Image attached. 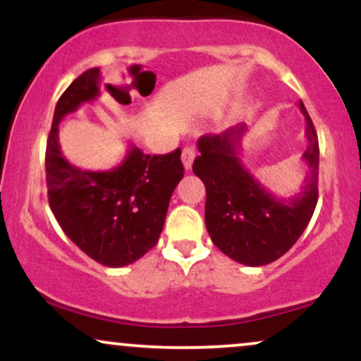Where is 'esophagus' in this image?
Wrapping results in <instances>:
<instances>
[{"instance_id":"34e87169","label":"esophagus","mask_w":361,"mask_h":361,"mask_svg":"<svg viewBox=\"0 0 361 361\" xmlns=\"http://www.w3.org/2000/svg\"><path fill=\"white\" fill-rule=\"evenodd\" d=\"M197 157V151H195L193 146H186L181 152V161H183V166L185 169H192L193 159Z\"/></svg>"}]
</instances>
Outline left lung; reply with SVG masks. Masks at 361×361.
Segmentation results:
<instances>
[{"label":"left lung","instance_id":"8db88e82","mask_svg":"<svg viewBox=\"0 0 361 361\" xmlns=\"http://www.w3.org/2000/svg\"><path fill=\"white\" fill-rule=\"evenodd\" d=\"M307 176L300 192L290 198L275 197L255 180L239 157L246 126L198 139L200 156L193 173L207 190L205 226L224 255L247 267H263L283 256L305 231L316 209L319 190V142L304 103Z\"/></svg>","mask_w":361,"mask_h":361}]
</instances>
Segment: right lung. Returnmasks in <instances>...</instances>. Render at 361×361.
<instances>
[{
    "label": "right lung",
    "mask_w": 361,
    "mask_h": 361,
    "mask_svg": "<svg viewBox=\"0 0 361 361\" xmlns=\"http://www.w3.org/2000/svg\"><path fill=\"white\" fill-rule=\"evenodd\" d=\"M100 80V69H88L61 94L45 149V178L49 205L66 235L91 259L120 268L156 246L185 168L180 147L151 156L132 146L109 171H86L62 156L59 122L81 103L97 100Z\"/></svg>",
    "instance_id": "1"
}]
</instances>
